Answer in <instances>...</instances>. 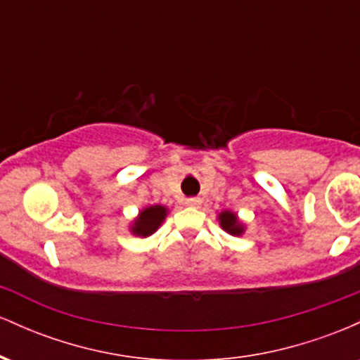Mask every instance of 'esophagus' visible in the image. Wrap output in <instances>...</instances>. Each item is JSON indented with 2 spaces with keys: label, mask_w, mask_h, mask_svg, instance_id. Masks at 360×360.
<instances>
[{
  "label": "esophagus",
  "mask_w": 360,
  "mask_h": 360,
  "mask_svg": "<svg viewBox=\"0 0 360 360\" xmlns=\"http://www.w3.org/2000/svg\"><path fill=\"white\" fill-rule=\"evenodd\" d=\"M201 203H203V201H201L200 198H188V200H186V206H189V208H200Z\"/></svg>",
  "instance_id": "esophagus-1"
}]
</instances>
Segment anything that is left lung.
Masks as SVG:
<instances>
[{"instance_id": "left-lung-1", "label": "left lung", "mask_w": 360, "mask_h": 360, "mask_svg": "<svg viewBox=\"0 0 360 360\" xmlns=\"http://www.w3.org/2000/svg\"><path fill=\"white\" fill-rule=\"evenodd\" d=\"M217 220L220 223L221 230H225V232L232 235V237H242L247 230L245 223H243L240 218H238V214L232 212V210H223V212L218 213Z\"/></svg>"}]
</instances>
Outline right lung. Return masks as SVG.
<instances>
[{"label":"right lung","instance_id":"add662e5","mask_svg":"<svg viewBox=\"0 0 360 360\" xmlns=\"http://www.w3.org/2000/svg\"><path fill=\"white\" fill-rule=\"evenodd\" d=\"M167 214L169 208L164 205L146 206V208L140 210L137 217L130 221L128 230H130V233L135 235V237L147 238L160 229V225L166 221Z\"/></svg>","mask_w":360,"mask_h":360}]
</instances>
